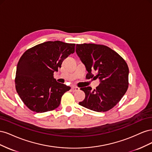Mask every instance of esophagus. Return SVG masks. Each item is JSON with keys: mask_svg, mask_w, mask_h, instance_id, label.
<instances>
[{"mask_svg": "<svg viewBox=\"0 0 152 152\" xmlns=\"http://www.w3.org/2000/svg\"><path fill=\"white\" fill-rule=\"evenodd\" d=\"M72 91H73V92H75V91H78L79 90V87H75V86H73L72 87Z\"/></svg>", "mask_w": 152, "mask_h": 152, "instance_id": "esophagus-1", "label": "esophagus"}]
</instances>
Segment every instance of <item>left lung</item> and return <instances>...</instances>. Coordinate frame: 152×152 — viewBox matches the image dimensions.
Masks as SVG:
<instances>
[{
    "label": "left lung",
    "mask_w": 152,
    "mask_h": 152,
    "mask_svg": "<svg viewBox=\"0 0 152 152\" xmlns=\"http://www.w3.org/2000/svg\"><path fill=\"white\" fill-rule=\"evenodd\" d=\"M76 53L88 72L87 79L100 81L94 89L91 87L80 88L86 97L79 104L95 112L108 111L120 102L127 90V64L117 53L104 45L77 44Z\"/></svg>",
    "instance_id": "8db88e82"
}]
</instances>
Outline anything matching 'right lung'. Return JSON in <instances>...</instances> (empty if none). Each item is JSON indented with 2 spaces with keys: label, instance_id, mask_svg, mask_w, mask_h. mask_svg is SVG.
I'll use <instances>...</instances> for the list:
<instances>
[{
  "label": "right lung",
  "instance_id": "add662e5",
  "mask_svg": "<svg viewBox=\"0 0 152 152\" xmlns=\"http://www.w3.org/2000/svg\"><path fill=\"white\" fill-rule=\"evenodd\" d=\"M75 44L48 41L23 54L17 65L15 87L23 102L30 110L44 113L56 109L70 87L58 82L54 72L75 52Z\"/></svg>",
  "mask_w": 152,
  "mask_h": 152
}]
</instances>
